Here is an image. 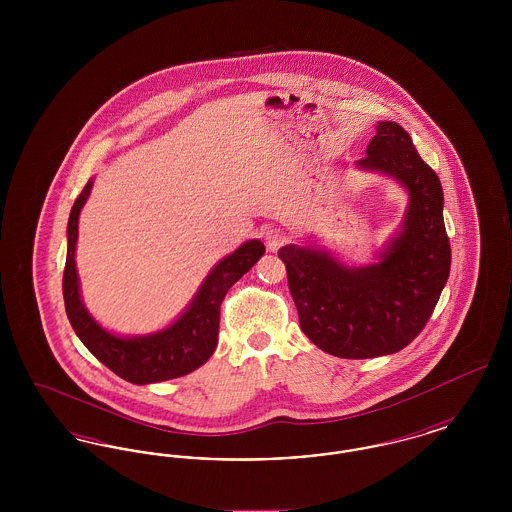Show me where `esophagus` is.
<instances>
[{"label":"esophagus","instance_id":"obj_1","mask_svg":"<svg viewBox=\"0 0 512 512\" xmlns=\"http://www.w3.org/2000/svg\"><path fill=\"white\" fill-rule=\"evenodd\" d=\"M286 242H288V236L280 228H272L265 234V244H267L270 251H276L278 247H282Z\"/></svg>","mask_w":512,"mask_h":512}]
</instances>
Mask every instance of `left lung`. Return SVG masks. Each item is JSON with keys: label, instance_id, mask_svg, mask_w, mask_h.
<instances>
[{"label": "left lung", "instance_id": "obj_1", "mask_svg": "<svg viewBox=\"0 0 512 512\" xmlns=\"http://www.w3.org/2000/svg\"><path fill=\"white\" fill-rule=\"evenodd\" d=\"M357 165L391 174L411 194L403 230L382 261L349 268L311 247L278 251L301 330L341 359H372L407 347L432 317L451 268L441 182L411 136L397 122H378Z\"/></svg>", "mask_w": 512, "mask_h": 512}]
</instances>
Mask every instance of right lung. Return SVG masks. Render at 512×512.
Listing matches in <instances>:
<instances>
[{"mask_svg": "<svg viewBox=\"0 0 512 512\" xmlns=\"http://www.w3.org/2000/svg\"><path fill=\"white\" fill-rule=\"evenodd\" d=\"M92 180L76 197L69 217V247L63 270V299L67 317L80 341L99 363L130 384H153L186 376L207 363L219 341L220 303L228 290L265 253V245L251 240L222 259L203 282L188 311L167 330L146 338H117L105 332L88 315L80 301L74 247L78 238V215L92 190Z\"/></svg>", "mask_w": 512, "mask_h": 512, "instance_id": "right-lung-1", "label": "right lung"}]
</instances>
